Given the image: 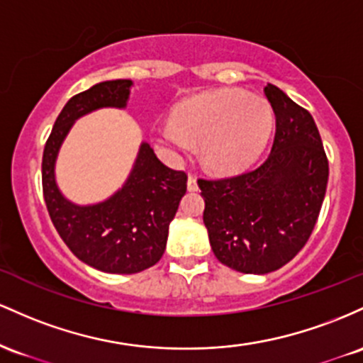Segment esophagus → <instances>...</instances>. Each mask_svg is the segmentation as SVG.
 I'll return each instance as SVG.
<instances>
[{"mask_svg": "<svg viewBox=\"0 0 363 363\" xmlns=\"http://www.w3.org/2000/svg\"><path fill=\"white\" fill-rule=\"evenodd\" d=\"M186 186H189L190 192H195V190L199 189V185H197V178H195L194 174H190L189 180H186Z\"/></svg>", "mask_w": 363, "mask_h": 363, "instance_id": "esophagus-1", "label": "esophagus"}]
</instances>
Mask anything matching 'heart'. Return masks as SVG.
Instances as JSON below:
<instances>
[{
	"instance_id": "heart-1",
	"label": "heart",
	"mask_w": 363,
	"mask_h": 363,
	"mask_svg": "<svg viewBox=\"0 0 363 363\" xmlns=\"http://www.w3.org/2000/svg\"><path fill=\"white\" fill-rule=\"evenodd\" d=\"M274 127L269 101L226 89L185 101L173 113V123L154 130V138L173 156L190 144H201L207 168L223 173L240 171L260 156Z\"/></svg>"
}]
</instances>
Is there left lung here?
<instances>
[{"label":"left lung","instance_id":"left-lung-1","mask_svg":"<svg viewBox=\"0 0 363 363\" xmlns=\"http://www.w3.org/2000/svg\"><path fill=\"white\" fill-rule=\"evenodd\" d=\"M276 115L271 154L235 177L199 178L203 225L218 260L243 274L278 271L298 254L319 218L329 162L307 109L264 87Z\"/></svg>","mask_w":363,"mask_h":363}]
</instances>
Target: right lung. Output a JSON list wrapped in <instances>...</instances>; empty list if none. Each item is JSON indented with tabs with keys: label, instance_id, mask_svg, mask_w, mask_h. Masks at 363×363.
<instances>
[{
	"label": "right lung",
	"instance_id": "add662e5",
	"mask_svg": "<svg viewBox=\"0 0 363 363\" xmlns=\"http://www.w3.org/2000/svg\"><path fill=\"white\" fill-rule=\"evenodd\" d=\"M130 85L132 80H108L73 96L43 154L44 202L56 231L82 262L113 274H135L162 257L169 223L186 192V173L168 168L144 142L123 189L96 206H75L56 186L55 161L73 121L97 108H125Z\"/></svg>",
	"mask_w": 363,
	"mask_h": 363
}]
</instances>
